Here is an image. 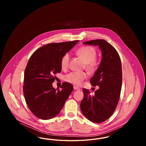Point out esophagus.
Instances as JSON below:
<instances>
[{
	"instance_id": "1",
	"label": "esophagus",
	"mask_w": 146,
	"mask_h": 146,
	"mask_svg": "<svg viewBox=\"0 0 146 146\" xmlns=\"http://www.w3.org/2000/svg\"><path fill=\"white\" fill-rule=\"evenodd\" d=\"M73 88H74V89L76 90H81L80 88L76 87V86H73Z\"/></svg>"
}]
</instances>
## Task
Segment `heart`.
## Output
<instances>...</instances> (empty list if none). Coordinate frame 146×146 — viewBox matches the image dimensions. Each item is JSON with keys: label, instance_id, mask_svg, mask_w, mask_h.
Here are the masks:
<instances>
[{"label": "heart", "instance_id": "b5f03b06", "mask_svg": "<svg viewBox=\"0 0 146 146\" xmlns=\"http://www.w3.org/2000/svg\"><path fill=\"white\" fill-rule=\"evenodd\" d=\"M76 54L83 60L85 62V68L89 73H94L96 72L98 63L95 58L97 55L95 49L89 46H83L77 50ZM70 59V56L69 53H66L62 57L61 66L62 70H67L68 68ZM86 74L85 72H72L66 74L64 79L68 83L79 86L86 78Z\"/></svg>", "mask_w": 146, "mask_h": 146}]
</instances>
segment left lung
Here are the masks:
<instances>
[{
	"label": "left lung",
	"mask_w": 146,
	"mask_h": 146,
	"mask_svg": "<svg viewBox=\"0 0 146 146\" xmlns=\"http://www.w3.org/2000/svg\"><path fill=\"white\" fill-rule=\"evenodd\" d=\"M84 44L98 45L102 58L99 67L90 82L93 86H99L94 94L84 88V98L80 108L91 121L102 123L115 111L120 98L122 85V68L120 56L115 49L104 39L91 40Z\"/></svg>",
	"instance_id": "obj_1"
}]
</instances>
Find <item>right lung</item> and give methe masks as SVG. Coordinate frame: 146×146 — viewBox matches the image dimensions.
I'll use <instances>...</instances> for the list:
<instances>
[{
    "mask_svg": "<svg viewBox=\"0 0 146 146\" xmlns=\"http://www.w3.org/2000/svg\"><path fill=\"white\" fill-rule=\"evenodd\" d=\"M79 40L50 43L37 49L31 56L24 73L23 91L29 109L37 118H54L62 109L73 87L64 82L61 90L52 83L61 71V60Z\"/></svg>",
    "mask_w": 146,
    "mask_h": 146,
    "instance_id": "obj_1",
    "label": "right lung"
}]
</instances>
